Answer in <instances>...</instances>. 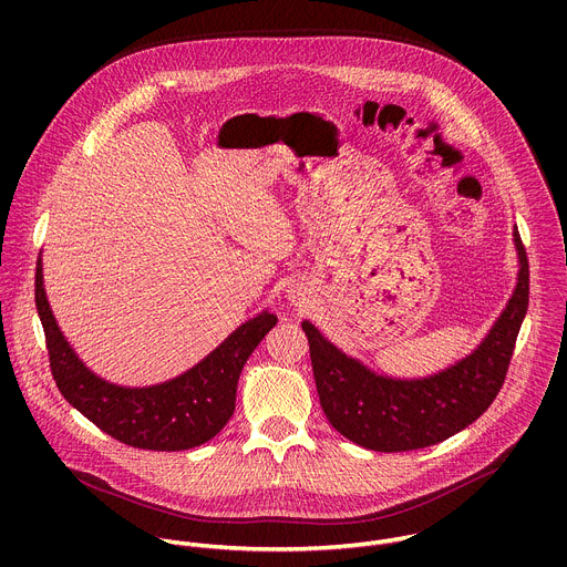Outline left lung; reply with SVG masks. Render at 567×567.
<instances>
[{"label":"left lung","instance_id":"left-lung-1","mask_svg":"<svg viewBox=\"0 0 567 567\" xmlns=\"http://www.w3.org/2000/svg\"><path fill=\"white\" fill-rule=\"evenodd\" d=\"M518 282L473 354L426 379L381 377L302 322L322 413L350 442L381 453L433 446L473 424L501 392L529 305V262L518 230Z\"/></svg>","mask_w":567,"mask_h":567}]
</instances>
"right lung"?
<instances>
[{
	"mask_svg": "<svg viewBox=\"0 0 567 567\" xmlns=\"http://www.w3.org/2000/svg\"><path fill=\"white\" fill-rule=\"evenodd\" d=\"M35 307L44 328L51 374L62 396L103 433L145 451H186L213 440L235 411L241 368L278 322L274 313L262 311L182 377L150 388H123L90 372L64 341L47 302L40 260Z\"/></svg>",
	"mask_w": 567,
	"mask_h": 567,
	"instance_id": "1",
	"label": "right lung"
}]
</instances>
